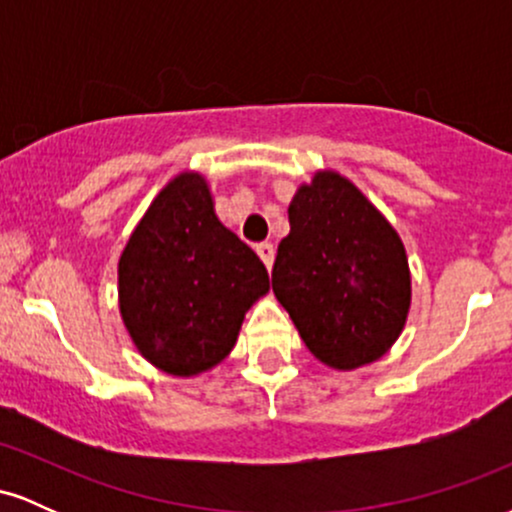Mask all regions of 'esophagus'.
I'll return each mask as SVG.
<instances>
[{
    "instance_id": "obj_1",
    "label": "esophagus",
    "mask_w": 512,
    "mask_h": 512,
    "mask_svg": "<svg viewBox=\"0 0 512 512\" xmlns=\"http://www.w3.org/2000/svg\"><path fill=\"white\" fill-rule=\"evenodd\" d=\"M255 250H257V255H260V260L264 262V267L272 269V264H274V245L272 243H260Z\"/></svg>"
}]
</instances>
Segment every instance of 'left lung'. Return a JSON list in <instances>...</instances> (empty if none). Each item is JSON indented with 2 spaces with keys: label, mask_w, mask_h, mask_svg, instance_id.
<instances>
[{
  "label": "left lung",
  "mask_w": 512,
  "mask_h": 512,
  "mask_svg": "<svg viewBox=\"0 0 512 512\" xmlns=\"http://www.w3.org/2000/svg\"><path fill=\"white\" fill-rule=\"evenodd\" d=\"M289 223L272 289L310 354L337 370L378 361L402 334L411 305L409 262L397 231L334 170H317L298 187Z\"/></svg>",
  "instance_id": "left-lung-1"
}]
</instances>
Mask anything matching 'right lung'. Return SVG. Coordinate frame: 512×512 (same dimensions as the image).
<instances>
[{
  "mask_svg": "<svg viewBox=\"0 0 512 512\" xmlns=\"http://www.w3.org/2000/svg\"><path fill=\"white\" fill-rule=\"evenodd\" d=\"M269 291L260 257L228 231L199 173L158 192L117 264L120 315L151 366L190 378L219 366Z\"/></svg>",
  "mask_w": 512,
  "mask_h": 512,
  "instance_id": "obj_1",
  "label": "right lung"
}]
</instances>
